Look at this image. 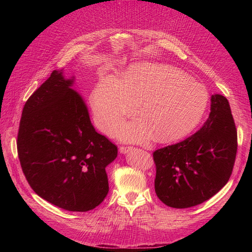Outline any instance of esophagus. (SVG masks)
<instances>
[{
    "mask_svg": "<svg viewBox=\"0 0 252 252\" xmlns=\"http://www.w3.org/2000/svg\"><path fill=\"white\" fill-rule=\"evenodd\" d=\"M132 149H134V148L131 147V146H121L120 147V152H121V154H127V152L131 151Z\"/></svg>",
    "mask_w": 252,
    "mask_h": 252,
    "instance_id": "obj_1",
    "label": "esophagus"
}]
</instances>
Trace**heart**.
Segmentation results:
<instances>
[{
  "label": "heart",
  "mask_w": 252,
  "mask_h": 252,
  "mask_svg": "<svg viewBox=\"0 0 252 252\" xmlns=\"http://www.w3.org/2000/svg\"><path fill=\"white\" fill-rule=\"evenodd\" d=\"M206 88L188 74L169 65L133 64L120 81L105 77L90 94L96 126L112 133L131 116L140 103L143 118L120 129L123 140L143 142L155 133L159 142H172L188 135L199 125L207 109Z\"/></svg>",
  "instance_id": "heart-1"
}]
</instances>
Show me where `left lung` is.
Wrapping results in <instances>:
<instances>
[{
  "label": "left lung",
  "instance_id": "left-lung-1",
  "mask_svg": "<svg viewBox=\"0 0 252 252\" xmlns=\"http://www.w3.org/2000/svg\"><path fill=\"white\" fill-rule=\"evenodd\" d=\"M207 121L180 143L154 152L158 197L172 208H189L218 193L229 180L238 134L228 100L211 96Z\"/></svg>",
  "mask_w": 252,
  "mask_h": 252
}]
</instances>
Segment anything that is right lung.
<instances>
[{"mask_svg": "<svg viewBox=\"0 0 252 252\" xmlns=\"http://www.w3.org/2000/svg\"><path fill=\"white\" fill-rule=\"evenodd\" d=\"M62 70L24 105L18 133L23 173L42 199L68 211L95 208L108 193L107 167L118 147L95 131L82 96Z\"/></svg>", "mask_w": 252, "mask_h": 252, "instance_id": "add662e5", "label": "right lung"}]
</instances>
